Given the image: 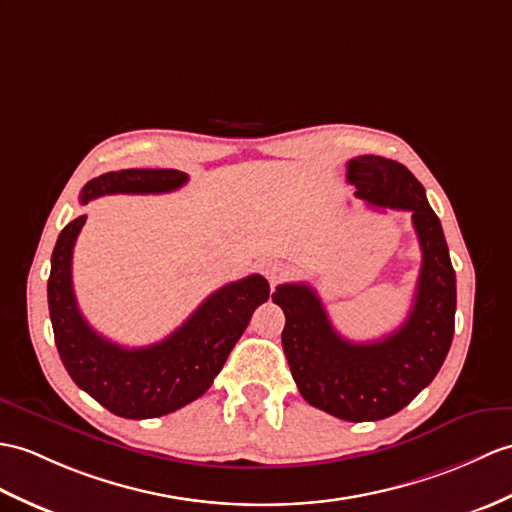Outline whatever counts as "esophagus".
Instances as JSON below:
<instances>
[{"instance_id": "esophagus-1", "label": "esophagus", "mask_w": 512, "mask_h": 512, "mask_svg": "<svg viewBox=\"0 0 512 512\" xmlns=\"http://www.w3.org/2000/svg\"><path fill=\"white\" fill-rule=\"evenodd\" d=\"M264 272H266V277H268L270 283H277L285 277V264H283V261H268Z\"/></svg>"}]
</instances>
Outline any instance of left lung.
Wrapping results in <instances>:
<instances>
[{
  "label": "left lung",
  "mask_w": 512,
  "mask_h": 512,
  "mask_svg": "<svg viewBox=\"0 0 512 512\" xmlns=\"http://www.w3.org/2000/svg\"><path fill=\"white\" fill-rule=\"evenodd\" d=\"M347 181L371 207L412 213L423 259L406 323L382 340L351 342L331 325L312 285L283 283L272 301L285 314L281 344L303 399L362 423L397 414L441 371L454 340L456 272L441 220L406 165L364 154L347 163Z\"/></svg>",
  "instance_id": "left-lung-1"
}]
</instances>
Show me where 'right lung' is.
<instances>
[{"mask_svg":"<svg viewBox=\"0 0 512 512\" xmlns=\"http://www.w3.org/2000/svg\"><path fill=\"white\" fill-rule=\"evenodd\" d=\"M187 183L178 170H120L93 178L80 202L106 194H168ZM87 216L71 220L52 253L47 305L58 355L76 386L117 417L154 419L205 395L222 371L253 312L268 301L261 275L222 285L172 334L150 347L128 349L95 331L76 303L71 255Z\"/></svg>","mask_w":512,"mask_h":512,"instance_id":"add662e5","label":"right lung"}]
</instances>
